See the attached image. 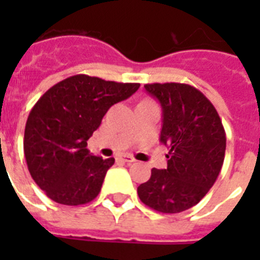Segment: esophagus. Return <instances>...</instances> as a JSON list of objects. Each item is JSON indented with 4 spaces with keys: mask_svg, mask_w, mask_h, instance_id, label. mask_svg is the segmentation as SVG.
Listing matches in <instances>:
<instances>
[{
    "mask_svg": "<svg viewBox=\"0 0 260 260\" xmlns=\"http://www.w3.org/2000/svg\"><path fill=\"white\" fill-rule=\"evenodd\" d=\"M119 160H122L123 162H134L135 158L133 156H128V155H123L119 157Z\"/></svg>",
    "mask_w": 260,
    "mask_h": 260,
    "instance_id": "1",
    "label": "esophagus"
}]
</instances>
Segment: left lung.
<instances>
[{"label":"left lung","mask_w":260,"mask_h":260,"mask_svg":"<svg viewBox=\"0 0 260 260\" xmlns=\"http://www.w3.org/2000/svg\"><path fill=\"white\" fill-rule=\"evenodd\" d=\"M144 88L161 104L160 141L169 148V160L167 169L153 168L138 195L157 212H182L204 198L221 171L224 126L212 103L190 84L152 83Z\"/></svg>","instance_id":"obj_1"}]
</instances>
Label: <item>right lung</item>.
Masks as SVG:
<instances>
[{
  "label": "right lung",
  "mask_w": 260,
  "mask_h": 260,
  "mask_svg": "<svg viewBox=\"0 0 260 260\" xmlns=\"http://www.w3.org/2000/svg\"><path fill=\"white\" fill-rule=\"evenodd\" d=\"M139 86L78 74L39 99L27 118L23 148L31 177L48 198L79 206L98 197L114 158L91 155L87 141L108 109Z\"/></svg>",
  "instance_id": "add662e5"
}]
</instances>
